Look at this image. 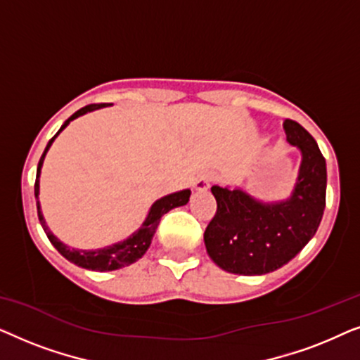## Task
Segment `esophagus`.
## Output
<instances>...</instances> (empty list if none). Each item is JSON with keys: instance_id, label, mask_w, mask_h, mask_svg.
Returning <instances> with one entry per match:
<instances>
[{"instance_id": "1", "label": "esophagus", "mask_w": 360, "mask_h": 360, "mask_svg": "<svg viewBox=\"0 0 360 360\" xmlns=\"http://www.w3.org/2000/svg\"><path fill=\"white\" fill-rule=\"evenodd\" d=\"M210 181H211V176L208 174L200 175L198 179L195 180V188L200 190V191H203V190H206L210 186Z\"/></svg>"}]
</instances>
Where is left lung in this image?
<instances>
[{"mask_svg": "<svg viewBox=\"0 0 360 360\" xmlns=\"http://www.w3.org/2000/svg\"><path fill=\"white\" fill-rule=\"evenodd\" d=\"M290 144L302 152L293 193L278 203H262L245 191L211 186L216 214L205 231L213 262L229 274L264 275L288 264L316 234L326 206V160L313 136L285 120Z\"/></svg>", "mask_w": 360, "mask_h": 360, "instance_id": "1", "label": "left lung"}]
</instances>
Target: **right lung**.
I'll use <instances>...</instances> for the list:
<instances>
[{"mask_svg":"<svg viewBox=\"0 0 360 360\" xmlns=\"http://www.w3.org/2000/svg\"><path fill=\"white\" fill-rule=\"evenodd\" d=\"M103 106L105 105H88L85 108H82V110H78L77 112H73V115L68 117L65 122H63L57 134L53 136L51 141H49V144L46 147V150H44L41 160H39V167H37L36 185H34V193H36V198L39 196V175H41L44 157H46V154H47L49 147L52 146L53 139H56V137L60 134V131L65 129V127L68 126V122L75 120V117L85 115V112H88V111L100 110V108H103ZM190 195H191L190 190H181V191H176V193L167 195V196H164V198L157 200L155 203L152 205V208L149 211V214H147L146 221L142 223L141 228L137 229L134 234H131L129 238L121 240V243H116L112 245H108V248L95 249V250L72 249L63 243H60V240H58L56 236L51 233V229H49V226L46 224V219H44V216H42L41 205H39V201H37V216H39V221H41V224H42L44 233L47 234L49 240H51L53 248H56L67 260H70L72 264L78 265V267L95 270V272H110V270H117L121 267H126V265L134 264L136 260H139L142 255L146 254V250L149 249L152 238H154L157 226H159L162 216H164L165 213H169L170 210L176 208V206H184L188 203Z\"/></svg>","mask_w":360,"mask_h":360,"instance_id":"obj_1","label":"right lung"}]
</instances>
